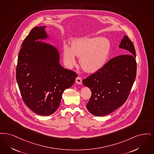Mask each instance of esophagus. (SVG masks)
Here are the masks:
<instances>
[{"instance_id": "1", "label": "esophagus", "mask_w": 154, "mask_h": 154, "mask_svg": "<svg viewBox=\"0 0 154 154\" xmlns=\"http://www.w3.org/2000/svg\"><path fill=\"white\" fill-rule=\"evenodd\" d=\"M76 83H77V84H78V85H82V79H81V78L79 77V76H78V77H77L76 78Z\"/></svg>"}]
</instances>
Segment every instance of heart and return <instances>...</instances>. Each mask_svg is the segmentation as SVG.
Listing matches in <instances>:
<instances>
[{
    "mask_svg": "<svg viewBox=\"0 0 154 154\" xmlns=\"http://www.w3.org/2000/svg\"><path fill=\"white\" fill-rule=\"evenodd\" d=\"M110 47V42L106 37L78 39L72 42L70 48L64 46L63 57L68 67H73L76 64L75 56L79 57L82 68L88 72H95L105 64Z\"/></svg>",
    "mask_w": 154,
    "mask_h": 154,
    "instance_id": "obj_1",
    "label": "heart"
}]
</instances>
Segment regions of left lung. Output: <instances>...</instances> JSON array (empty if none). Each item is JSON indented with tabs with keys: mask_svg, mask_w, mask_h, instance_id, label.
I'll list each match as a JSON object with an SVG mask.
<instances>
[{
	"mask_svg": "<svg viewBox=\"0 0 154 154\" xmlns=\"http://www.w3.org/2000/svg\"><path fill=\"white\" fill-rule=\"evenodd\" d=\"M119 48L129 54L114 57L83 80V85L91 91L87 108L94 116H106L121 106L127 100L135 80L136 62L134 44L127 35H124Z\"/></svg>",
	"mask_w": 154,
	"mask_h": 154,
	"instance_id": "obj_1",
	"label": "left lung"
}]
</instances>
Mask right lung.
Returning <instances> with one entry per match:
<instances>
[{"label":"right lung","mask_w":154,"mask_h":154,"mask_svg":"<svg viewBox=\"0 0 154 154\" xmlns=\"http://www.w3.org/2000/svg\"><path fill=\"white\" fill-rule=\"evenodd\" d=\"M46 26H36L23 42L16 71L22 100L35 113L49 116L60 105L64 91L78 75L61 66L56 47L41 40L49 39Z\"/></svg>","instance_id":"obj_1"}]
</instances>
